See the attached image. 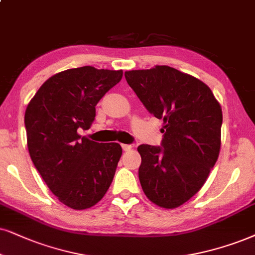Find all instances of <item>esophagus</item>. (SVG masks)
<instances>
[{
	"mask_svg": "<svg viewBox=\"0 0 255 255\" xmlns=\"http://www.w3.org/2000/svg\"><path fill=\"white\" fill-rule=\"evenodd\" d=\"M122 146V149H124L125 151H128V150H130L131 149V144H121Z\"/></svg>",
	"mask_w": 255,
	"mask_h": 255,
	"instance_id": "esophagus-1",
	"label": "esophagus"
}]
</instances>
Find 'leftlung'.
I'll return each mask as SVG.
<instances>
[{"label":"left lung","mask_w":255,"mask_h":255,"mask_svg":"<svg viewBox=\"0 0 255 255\" xmlns=\"http://www.w3.org/2000/svg\"><path fill=\"white\" fill-rule=\"evenodd\" d=\"M125 76L147 111L163 120L161 147H137L141 187L160 207H179L200 191L217 162L221 106L207 85L172 67L129 70Z\"/></svg>","instance_id":"obj_1"}]
</instances>
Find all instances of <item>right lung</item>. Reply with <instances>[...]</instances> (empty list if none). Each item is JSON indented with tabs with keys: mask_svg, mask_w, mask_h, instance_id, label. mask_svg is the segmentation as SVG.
<instances>
[{
	"mask_svg": "<svg viewBox=\"0 0 255 255\" xmlns=\"http://www.w3.org/2000/svg\"><path fill=\"white\" fill-rule=\"evenodd\" d=\"M122 70L85 66L57 73L40 87L25 109L29 155L42 179L63 205L87 209L104 198L122 148L81 137L95 106L121 81Z\"/></svg>",
	"mask_w": 255,
	"mask_h": 255,
	"instance_id": "add662e5",
	"label": "right lung"
}]
</instances>
